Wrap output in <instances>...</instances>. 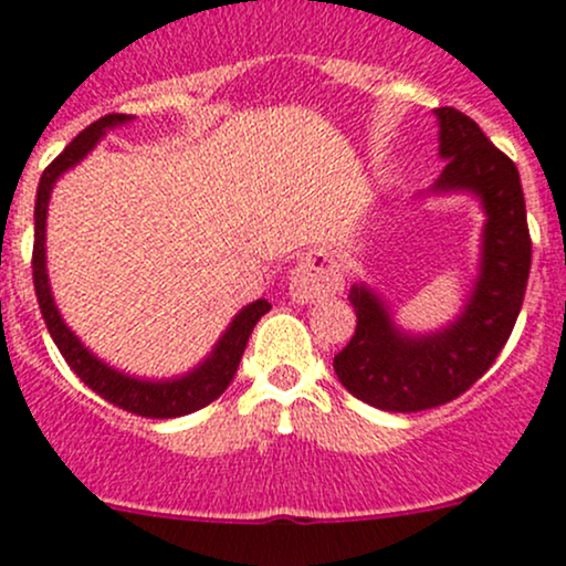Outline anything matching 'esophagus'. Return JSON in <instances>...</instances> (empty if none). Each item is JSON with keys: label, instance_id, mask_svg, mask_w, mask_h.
Segmentation results:
<instances>
[{"label": "esophagus", "instance_id": "esophagus-1", "mask_svg": "<svg viewBox=\"0 0 566 566\" xmlns=\"http://www.w3.org/2000/svg\"><path fill=\"white\" fill-rule=\"evenodd\" d=\"M342 290V273L325 252H312L290 273V298L301 306L319 303Z\"/></svg>", "mask_w": 566, "mask_h": 566}]
</instances>
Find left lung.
<instances>
[{
	"mask_svg": "<svg viewBox=\"0 0 566 566\" xmlns=\"http://www.w3.org/2000/svg\"><path fill=\"white\" fill-rule=\"evenodd\" d=\"M439 122L442 176L426 195H472L485 213L478 279L467 303L444 328H398L390 306L368 284H353L358 328L333 358V371L355 398L385 412H420L472 388L507 344L521 314L532 268L521 176L513 159L455 108L433 111Z\"/></svg>",
	"mask_w": 566,
	"mask_h": 566,
	"instance_id": "1",
	"label": "left lung"
}]
</instances>
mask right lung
I'll return each instance as SVG.
<instances>
[{
    "label": "right lung",
    "mask_w": 566,
    "mask_h": 566,
    "mask_svg": "<svg viewBox=\"0 0 566 566\" xmlns=\"http://www.w3.org/2000/svg\"><path fill=\"white\" fill-rule=\"evenodd\" d=\"M135 116H124V113H108V116L97 118L88 124L86 129L53 159L45 168L43 178L38 187V200H34V252H32V276H34V293H38L40 312L51 333L53 344L59 347L62 358L70 363L75 374L81 377L83 385H88L97 396L111 401L113 407L127 409V412L143 415V418H181V415L198 412L208 407L213 398L222 396L228 385L233 382L238 363H241L243 349H247L249 336H252L254 325L271 312V303L265 298L252 301L235 314L233 323L224 328L219 342L213 344L211 353L195 368H189L181 377L168 379H146L133 377L127 371H118L111 363L92 353L86 344L67 328V323L59 314V306L53 303L51 282H48V265H45V222H48V200H51L53 187L67 170H73L86 154L105 138L108 129L124 127L133 122Z\"/></svg>",
    "instance_id": "1"
}]
</instances>
